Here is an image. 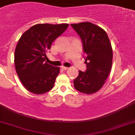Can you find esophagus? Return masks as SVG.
Returning <instances> with one entry per match:
<instances>
[{
  "label": "esophagus",
  "instance_id": "obj_1",
  "mask_svg": "<svg viewBox=\"0 0 135 135\" xmlns=\"http://www.w3.org/2000/svg\"><path fill=\"white\" fill-rule=\"evenodd\" d=\"M62 69L64 70H68L69 69V67H66V66H62Z\"/></svg>",
  "mask_w": 135,
  "mask_h": 135
}]
</instances>
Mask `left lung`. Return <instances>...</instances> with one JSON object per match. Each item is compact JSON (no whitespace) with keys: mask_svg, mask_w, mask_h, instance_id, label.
I'll list each match as a JSON object with an SVG mask.
<instances>
[{"mask_svg":"<svg viewBox=\"0 0 135 135\" xmlns=\"http://www.w3.org/2000/svg\"><path fill=\"white\" fill-rule=\"evenodd\" d=\"M80 37L86 55L85 72L79 71L73 80L76 90L92 94L102 88L111 71L113 52L107 34L103 28L90 22L71 24Z\"/></svg>","mask_w":135,"mask_h":135,"instance_id":"1","label":"left lung"}]
</instances>
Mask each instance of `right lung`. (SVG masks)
<instances>
[{
    "instance_id": "add662e5",
    "label": "right lung",
    "mask_w": 135,
    "mask_h": 135,
    "mask_svg": "<svg viewBox=\"0 0 135 135\" xmlns=\"http://www.w3.org/2000/svg\"><path fill=\"white\" fill-rule=\"evenodd\" d=\"M68 26L66 23L37 24L18 40L14 52L15 69L23 85L31 93L45 94L54 86L60 69L45 61L46 52Z\"/></svg>"
}]
</instances>
